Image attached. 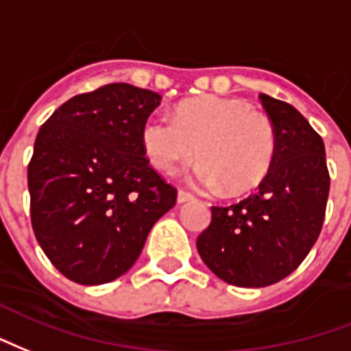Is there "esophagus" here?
Instances as JSON below:
<instances>
[{"mask_svg": "<svg viewBox=\"0 0 351 351\" xmlns=\"http://www.w3.org/2000/svg\"><path fill=\"white\" fill-rule=\"evenodd\" d=\"M193 200H196L193 194L185 193V191H179L178 193V204H186V202H193Z\"/></svg>", "mask_w": 351, "mask_h": 351, "instance_id": "1", "label": "esophagus"}]
</instances>
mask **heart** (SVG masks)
Returning <instances> with one entry per match:
<instances>
[{
    "mask_svg": "<svg viewBox=\"0 0 351 351\" xmlns=\"http://www.w3.org/2000/svg\"><path fill=\"white\" fill-rule=\"evenodd\" d=\"M145 157L160 172L196 155L193 181L206 189L243 194L269 173L277 153V130L269 117L237 99L204 97L183 102L173 117L151 114L142 125Z\"/></svg>",
    "mask_w": 351,
    "mask_h": 351,
    "instance_id": "b5f03b06",
    "label": "heart"
}]
</instances>
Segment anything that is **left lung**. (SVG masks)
<instances>
[{"label":"left lung","mask_w":351,"mask_h":351,"mask_svg":"<svg viewBox=\"0 0 351 351\" xmlns=\"http://www.w3.org/2000/svg\"><path fill=\"white\" fill-rule=\"evenodd\" d=\"M277 130V153L258 193L211 207L196 239L204 263L224 282L263 288L298 269L318 239L329 196L324 140L291 104L260 95Z\"/></svg>","instance_id":"1"}]
</instances>
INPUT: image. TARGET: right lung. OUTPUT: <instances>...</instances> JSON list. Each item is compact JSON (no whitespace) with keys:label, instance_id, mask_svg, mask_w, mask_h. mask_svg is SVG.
<instances>
[{"label":"right lung","instance_id":"obj_1","mask_svg":"<svg viewBox=\"0 0 351 351\" xmlns=\"http://www.w3.org/2000/svg\"><path fill=\"white\" fill-rule=\"evenodd\" d=\"M160 95L108 84L76 95L40 127L27 166L32 226L73 282L116 280L134 265L178 191L149 166L142 125Z\"/></svg>","mask_w":351,"mask_h":351}]
</instances>
